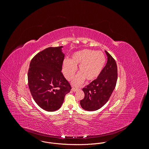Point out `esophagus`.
<instances>
[{"instance_id": "34e87169", "label": "esophagus", "mask_w": 149, "mask_h": 149, "mask_svg": "<svg viewBox=\"0 0 149 149\" xmlns=\"http://www.w3.org/2000/svg\"><path fill=\"white\" fill-rule=\"evenodd\" d=\"M72 91H76L77 90H78V88H76V87H72Z\"/></svg>"}]
</instances>
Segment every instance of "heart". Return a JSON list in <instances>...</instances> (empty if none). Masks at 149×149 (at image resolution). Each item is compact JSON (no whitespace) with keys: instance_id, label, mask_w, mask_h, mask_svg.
<instances>
[{"instance_id":"1","label":"heart","mask_w":149,"mask_h":149,"mask_svg":"<svg viewBox=\"0 0 149 149\" xmlns=\"http://www.w3.org/2000/svg\"><path fill=\"white\" fill-rule=\"evenodd\" d=\"M106 58L101 51L83 49L74 52L70 60L66 59L63 62V72L67 80H71L79 66L80 72L73 79L75 86L81 84L86 79L93 81L101 74L105 64Z\"/></svg>"}]
</instances>
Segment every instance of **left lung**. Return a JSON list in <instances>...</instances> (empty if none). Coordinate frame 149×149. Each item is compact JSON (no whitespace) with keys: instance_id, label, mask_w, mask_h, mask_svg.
Instances as JSON below:
<instances>
[{"instance_id":"left-lung-1","label":"left lung","mask_w":149,"mask_h":149,"mask_svg":"<svg viewBox=\"0 0 149 149\" xmlns=\"http://www.w3.org/2000/svg\"><path fill=\"white\" fill-rule=\"evenodd\" d=\"M108 60L100 75L82 90L84 98L80 102L83 109L96 111L104 105L110 98L116 84L117 65L115 59L105 51Z\"/></svg>"}]
</instances>
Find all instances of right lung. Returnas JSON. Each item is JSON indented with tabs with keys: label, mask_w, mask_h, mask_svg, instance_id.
<instances>
[{
	"label": "right lung",
	"mask_w": 149,
	"mask_h": 149,
	"mask_svg": "<svg viewBox=\"0 0 149 149\" xmlns=\"http://www.w3.org/2000/svg\"><path fill=\"white\" fill-rule=\"evenodd\" d=\"M62 47L45 49L36 55L30 64L29 89L35 102L47 111L59 109L72 89L61 72L65 58Z\"/></svg>",
	"instance_id": "1"
}]
</instances>
